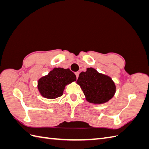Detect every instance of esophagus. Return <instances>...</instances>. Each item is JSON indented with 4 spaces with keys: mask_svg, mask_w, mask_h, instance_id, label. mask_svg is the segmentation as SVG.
I'll use <instances>...</instances> for the list:
<instances>
[{
    "mask_svg": "<svg viewBox=\"0 0 149 149\" xmlns=\"http://www.w3.org/2000/svg\"><path fill=\"white\" fill-rule=\"evenodd\" d=\"M79 74H80V72H75V75H76V77H77V78H78V77H79Z\"/></svg>",
    "mask_w": 149,
    "mask_h": 149,
    "instance_id": "obj_1",
    "label": "esophagus"
}]
</instances>
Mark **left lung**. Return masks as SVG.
Wrapping results in <instances>:
<instances>
[{
  "label": "left lung",
  "mask_w": 149,
  "mask_h": 149,
  "mask_svg": "<svg viewBox=\"0 0 149 149\" xmlns=\"http://www.w3.org/2000/svg\"><path fill=\"white\" fill-rule=\"evenodd\" d=\"M77 83L80 85L87 101L93 104L106 102L113 97L116 87L111 79L88 68L79 74Z\"/></svg>",
  "instance_id": "left-lung-1"
}]
</instances>
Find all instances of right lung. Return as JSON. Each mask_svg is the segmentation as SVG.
Instances as JSON below:
<instances>
[{
    "label": "right lung",
    "mask_w": 149,
    "mask_h": 149,
    "mask_svg": "<svg viewBox=\"0 0 149 149\" xmlns=\"http://www.w3.org/2000/svg\"><path fill=\"white\" fill-rule=\"evenodd\" d=\"M76 81V75L69 68H55L38 81L40 93L47 99L61 97L66 84Z\"/></svg>",
    "instance_id": "add662e5"
}]
</instances>
